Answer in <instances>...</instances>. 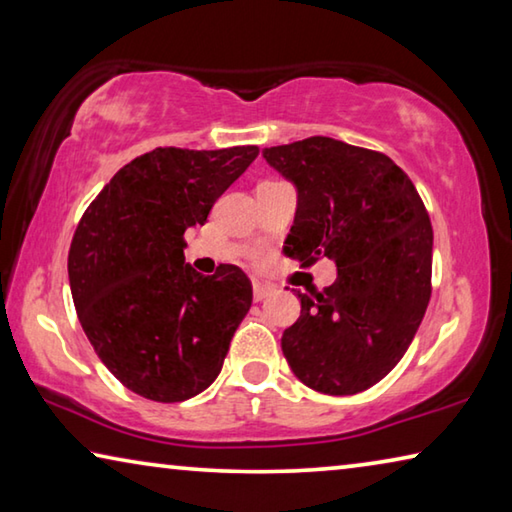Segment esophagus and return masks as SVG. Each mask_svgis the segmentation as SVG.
<instances>
[{
    "mask_svg": "<svg viewBox=\"0 0 512 512\" xmlns=\"http://www.w3.org/2000/svg\"><path fill=\"white\" fill-rule=\"evenodd\" d=\"M271 287H268V284H262V282H255L253 284V298H255V302H262L264 298H268L271 296Z\"/></svg>",
    "mask_w": 512,
    "mask_h": 512,
    "instance_id": "1",
    "label": "esophagus"
}]
</instances>
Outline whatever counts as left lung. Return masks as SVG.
Returning a JSON list of instances; mask_svg holds the SVG:
<instances>
[{
  "instance_id": "1",
  "label": "left lung",
  "mask_w": 512,
  "mask_h": 512,
  "mask_svg": "<svg viewBox=\"0 0 512 512\" xmlns=\"http://www.w3.org/2000/svg\"><path fill=\"white\" fill-rule=\"evenodd\" d=\"M262 155L298 196L284 255L336 262L332 287L316 298L296 291L300 318L284 329V357L318 393L366 391L404 357L427 311L429 214L384 153L316 135Z\"/></svg>"
}]
</instances>
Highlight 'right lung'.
Returning <instances> with one entry per match:
<instances>
[{"mask_svg": "<svg viewBox=\"0 0 512 512\" xmlns=\"http://www.w3.org/2000/svg\"><path fill=\"white\" fill-rule=\"evenodd\" d=\"M257 146L155 149L101 189L67 257L69 289L94 352L128 391L185 402L219 377L253 302L239 266L214 275L185 262V230L257 158Z\"/></svg>", "mask_w": 512, "mask_h": 512, "instance_id": "obj_1", "label": "right lung"}]
</instances>
